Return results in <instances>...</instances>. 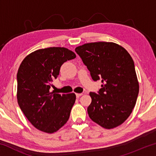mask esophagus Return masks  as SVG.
<instances>
[{
    "label": "esophagus",
    "mask_w": 156,
    "mask_h": 156,
    "mask_svg": "<svg viewBox=\"0 0 156 156\" xmlns=\"http://www.w3.org/2000/svg\"><path fill=\"white\" fill-rule=\"evenodd\" d=\"M82 95H83V94H76V98H79Z\"/></svg>",
    "instance_id": "1"
}]
</instances>
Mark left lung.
<instances>
[{"instance_id": "obj_1", "label": "left lung", "mask_w": 156, "mask_h": 156, "mask_svg": "<svg viewBox=\"0 0 156 156\" xmlns=\"http://www.w3.org/2000/svg\"><path fill=\"white\" fill-rule=\"evenodd\" d=\"M93 80L101 79L102 88L90 92L89 118L105 129H113L127 119L135 107L139 84L135 65L125 49L113 43H87L75 49Z\"/></svg>"}]
</instances>
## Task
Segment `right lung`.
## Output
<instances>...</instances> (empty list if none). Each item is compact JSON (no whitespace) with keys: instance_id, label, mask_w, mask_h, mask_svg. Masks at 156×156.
<instances>
[{"instance_id":"add662e5","label":"right lung","mask_w":156,"mask_h":156,"mask_svg":"<svg viewBox=\"0 0 156 156\" xmlns=\"http://www.w3.org/2000/svg\"><path fill=\"white\" fill-rule=\"evenodd\" d=\"M76 54L64 47H49L29 54L17 73V100L20 109L36 129L52 133L67 122L76 95L50 92L60 67Z\"/></svg>"}]
</instances>
